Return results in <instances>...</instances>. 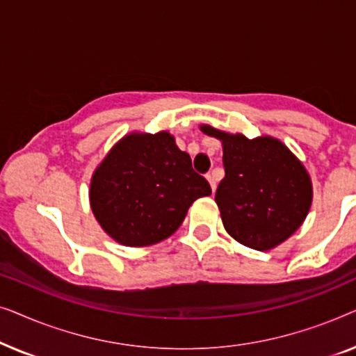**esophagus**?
<instances>
[{
	"label": "esophagus",
	"instance_id": "1",
	"mask_svg": "<svg viewBox=\"0 0 356 356\" xmlns=\"http://www.w3.org/2000/svg\"><path fill=\"white\" fill-rule=\"evenodd\" d=\"M207 181L211 183V188H212V191H216V188H217V178H216V173H209L207 175Z\"/></svg>",
	"mask_w": 356,
	"mask_h": 356
}]
</instances>
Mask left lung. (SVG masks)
Instances as JSON below:
<instances>
[{
	"label": "left lung",
	"mask_w": 356,
	"mask_h": 356,
	"mask_svg": "<svg viewBox=\"0 0 356 356\" xmlns=\"http://www.w3.org/2000/svg\"><path fill=\"white\" fill-rule=\"evenodd\" d=\"M199 129L222 143L225 178L216 202L228 235L257 251L289 240L313 202V183L303 162L272 136L248 139L211 124Z\"/></svg>",
	"instance_id": "left-lung-1"
}]
</instances>
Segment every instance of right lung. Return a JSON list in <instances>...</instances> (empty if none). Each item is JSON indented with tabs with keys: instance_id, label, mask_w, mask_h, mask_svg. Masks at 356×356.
<instances>
[{
	"instance_id": "1",
	"label": "right lung",
	"mask_w": 356,
	"mask_h": 356,
	"mask_svg": "<svg viewBox=\"0 0 356 356\" xmlns=\"http://www.w3.org/2000/svg\"><path fill=\"white\" fill-rule=\"evenodd\" d=\"M206 178L168 131L126 134L97 165L89 201L111 240L144 248L172 236L199 197L211 196Z\"/></svg>"
}]
</instances>
